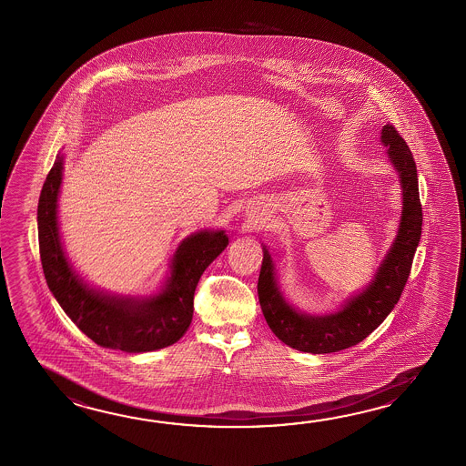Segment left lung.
Wrapping results in <instances>:
<instances>
[{"label": "left lung", "instance_id": "left-lung-1", "mask_svg": "<svg viewBox=\"0 0 466 466\" xmlns=\"http://www.w3.org/2000/svg\"><path fill=\"white\" fill-rule=\"evenodd\" d=\"M380 139L387 147L390 162L399 172L403 208L397 238L367 289L360 294L351 295L342 309L333 314H304L285 300L277 284L274 260L264 246L257 284L258 302L270 330L276 333L279 340L295 350L332 353L360 343L393 310L409 280L423 220L417 164L405 139L391 124L383 126Z\"/></svg>", "mask_w": 466, "mask_h": 466}]
</instances>
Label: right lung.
<instances>
[{
  "label": "right lung",
  "instance_id": "1",
  "mask_svg": "<svg viewBox=\"0 0 466 466\" xmlns=\"http://www.w3.org/2000/svg\"><path fill=\"white\" fill-rule=\"evenodd\" d=\"M61 181L63 156H57L38 202L39 256L57 304L81 332L105 349L141 353L177 342L189 329L200 276L228 248L226 232L200 230L184 238L159 294L146 299L106 294L86 284L67 262L57 228Z\"/></svg>",
  "mask_w": 466,
  "mask_h": 466
}]
</instances>
